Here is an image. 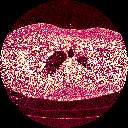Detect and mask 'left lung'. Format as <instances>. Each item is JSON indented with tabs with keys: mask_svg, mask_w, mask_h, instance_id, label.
Listing matches in <instances>:
<instances>
[{
	"mask_svg": "<svg viewBox=\"0 0 128 128\" xmlns=\"http://www.w3.org/2000/svg\"><path fill=\"white\" fill-rule=\"evenodd\" d=\"M78 60L79 62V63L82 64L85 68L89 69V66L87 65V62L88 60H87V58L84 56H80V58H78Z\"/></svg>",
	"mask_w": 128,
	"mask_h": 128,
	"instance_id": "obj_1",
	"label": "left lung"
}]
</instances>
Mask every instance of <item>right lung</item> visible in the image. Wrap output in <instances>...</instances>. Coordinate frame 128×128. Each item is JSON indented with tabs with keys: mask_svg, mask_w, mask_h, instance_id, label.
I'll return each mask as SVG.
<instances>
[{
	"mask_svg": "<svg viewBox=\"0 0 128 128\" xmlns=\"http://www.w3.org/2000/svg\"><path fill=\"white\" fill-rule=\"evenodd\" d=\"M66 59V56L64 52L58 51L54 53L52 56L48 58L45 61L46 67L45 70L46 72V75L51 76L56 73L60 66Z\"/></svg>",
	"mask_w": 128,
	"mask_h": 128,
	"instance_id": "right-lung-1",
	"label": "right lung"
}]
</instances>
